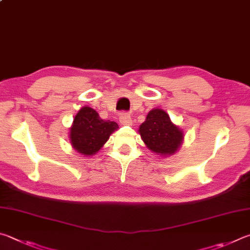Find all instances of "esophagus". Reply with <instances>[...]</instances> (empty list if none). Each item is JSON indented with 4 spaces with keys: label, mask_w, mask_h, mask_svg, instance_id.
<instances>
[{
    "label": "esophagus",
    "mask_w": 250,
    "mask_h": 250,
    "mask_svg": "<svg viewBox=\"0 0 250 250\" xmlns=\"http://www.w3.org/2000/svg\"><path fill=\"white\" fill-rule=\"evenodd\" d=\"M120 122L122 125H126V126H130L132 125V118H130L129 114L127 113H121L120 115Z\"/></svg>",
    "instance_id": "1"
}]
</instances>
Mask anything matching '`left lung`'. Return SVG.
Wrapping results in <instances>:
<instances>
[{
    "instance_id": "obj_1",
    "label": "left lung",
    "mask_w": 250,
    "mask_h": 250,
    "mask_svg": "<svg viewBox=\"0 0 250 250\" xmlns=\"http://www.w3.org/2000/svg\"><path fill=\"white\" fill-rule=\"evenodd\" d=\"M138 133L148 149L161 157L176 154L185 139L183 130L173 124L168 113L161 108H152L147 114Z\"/></svg>"
}]
</instances>
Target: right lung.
Masks as SVG:
<instances>
[{
    "label": "right lung",
    "instance_id": "add662e5",
    "mask_svg": "<svg viewBox=\"0 0 250 250\" xmlns=\"http://www.w3.org/2000/svg\"><path fill=\"white\" fill-rule=\"evenodd\" d=\"M117 128L115 122L104 121L95 109L83 106L79 109L69 128L70 144L83 157L93 156Z\"/></svg>",
    "mask_w": 250,
    "mask_h": 250
}]
</instances>
